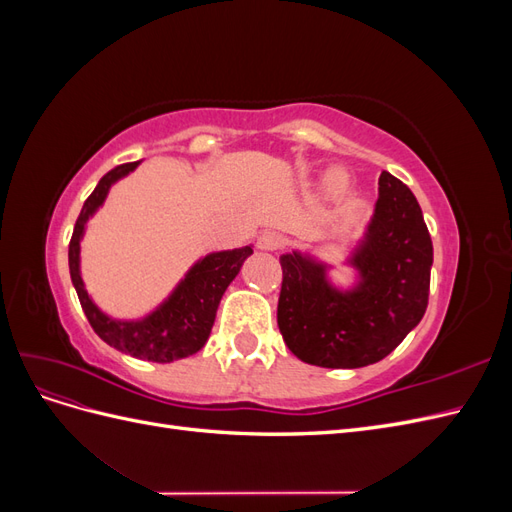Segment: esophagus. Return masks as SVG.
Segmentation results:
<instances>
[{
	"mask_svg": "<svg viewBox=\"0 0 512 512\" xmlns=\"http://www.w3.org/2000/svg\"><path fill=\"white\" fill-rule=\"evenodd\" d=\"M284 237L280 235V232L275 230H265L262 235L258 237V247L260 250H280V247H284Z\"/></svg>",
	"mask_w": 512,
	"mask_h": 512,
	"instance_id": "esophagus-1",
	"label": "esophagus"
}]
</instances>
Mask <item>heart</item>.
Returning <instances> with one entry per match:
<instances>
[{"mask_svg": "<svg viewBox=\"0 0 512 512\" xmlns=\"http://www.w3.org/2000/svg\"><path fill=\"white\" fill-rule=\"evenodd\" d=\"M324 188H327V192L333 196L344 194L348 188L346 173H342V170H333V173H329L327 179H324Z\"/></svg>", "mask_w": 512, "mask_h": 512, "instance_id": "b5f03b06", "label": "heart"}]
</instances>
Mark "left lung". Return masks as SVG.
I'll use <instances>...</instances> for the list:
<instances>
[{
    "label": "left lung",
    "mask_w": 512,
    "mask_h": 512,
    "mask_svg": "<svg viewBox=\"0 0 512 512\" xmlns=\"http://www.w3.org/2000/svg\"><path fill=\"white\" fill-rule=\"evenodd\" d=\"M367 241L354 254L361 286L344 294L324 269L284 254L277 327L301 361L318 367H365L382 361L421 322L429 301L433 245L423 211L404 181L382 170Z\"/></svg>",
    "instance_id": "obj_1"
}]
</instances>
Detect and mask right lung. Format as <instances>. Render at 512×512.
Wrapping results in <instances>:
<instances>
[{
  "mask_svg": "<svg viewBox=\"0 0 512 512\" xmlns=\"http://www.w3.org/2000/svg\"><path fill=\"white\" fill-rule=\"evenodd\" d=\"M134 168L136 162H128L108 170V173L98 181L96 190L85 200L79 218H76L68 247L70 277L91 329H94L108 346L143 361L170 363L185 359V356H190L205 346L222 294L228 288V284L235 280L243 260L252 254V247L247 245L239 247V250L209 254L207 258L200 260L188 273V277L179 284V288L173 292V297H170L158 312H153L149 318L141 322H115L111 318H106L100 309L91 303L83 288V280L79 273V241L87 218L102 205L111 183H115L123 175H128Z\"/></svg>",
  "mask_w": 512,
  "mask_h": 512,
  "instance_id": "obj_1",
  "label": "right lung"
}]
</instances>
